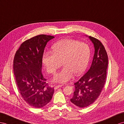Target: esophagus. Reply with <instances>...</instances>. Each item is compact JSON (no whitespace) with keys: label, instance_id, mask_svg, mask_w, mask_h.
<instances>
[{"label":"esophagus","instance_id":"esophagus-1","mask_svg":"<svg viewBox=\"0 0 124 124\" xmlns=\"http://www.w3.org/2000/svg\"><path fill=\"white\" fill-rule=\"evenodd\" d=\"M63 86V85H56V86L54 87V89H58V88L59 87H61Z\"/></svg>","mask_w":124,"mask_h":124}]
</instances>
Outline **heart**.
Masks as SVG:
<instances>
[{
	"instance_id": "b5f03b06",
	"label": "heart",
	"mask_w": 124,
	"mask_h": 124,
	"mask_svg": "<svg viewBox=\"0 0 124 124\" xmlns=\"http://www.w3.org/2000/svg\"><path fill=\"white\" fill-rule=\"evenodd\" d=\"M52 50V52H45L42 56L47 72L55 74L61 66L62 62L64 66L55 75L54 81L64 83L73 74L80 75L86 69L91 56L90 47L86 43L71 39H63L54 44Z\"/></svg>"
}]
</instances>
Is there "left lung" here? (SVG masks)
I'll return each instance as SVG.
<instances>
[{
  "label": "left lung",
  "mask_w": 124,
  "mask_h": 124,
  "mask_svg": "<svg viewBox=\"0 0 124 124\" xmlns=\"http://www.w3.org/2000/svg\"><path fill=\"white\" fill-rule=\"evenodd\" d=\"M94 44L95 53L91 67L87 73L74 83L75 91L71 102L79 107L88 106L97 100L106 82L108 56L101 41L89 37Z\"/></svg>",
  "instance_id": "8db88e82"
}]
</instances>
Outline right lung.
<instances>
[{
    "label": "right lung",
    "mask_w": 124,
    "mask_h": 124,
    "mask_svg": "<svg viewBox=\"0 0 124 124\" xmlns=\"http://www.w3.org/2000/svg\"><path fill=\"white\" fill-rule=\"evenodd\" d=\"M54 38L40 34L27 40L21 44L14 57V72L19 91L23 100L34 108L46 106L54 91L46 83L41 71L44 48Z\"/></svg>",
    "instance_id": "right-lung-1"
}]
</instances>
